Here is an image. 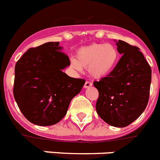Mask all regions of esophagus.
I'll return each instance as SVG.
<instances>
[{
	"mask_svg": "<svg viewBox=\"0 0 160 160\" xmlns=\"http://www.w3.org/2000/svg\"><path fill=\"white\" fill-rule=\"evenodd\" d=\"M92 87V83L90 82H86L84 84V88L85 89H87V88H90V87Z\"/></svg>",
	"mask_w": 160,
	"mask_h": 160,
	"instance_id": "esophagus-1",
	"label": "esophagus"
}]
</instances>
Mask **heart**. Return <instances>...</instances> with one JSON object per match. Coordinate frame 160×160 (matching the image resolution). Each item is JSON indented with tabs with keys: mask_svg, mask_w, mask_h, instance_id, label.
I'll return each instance as SVG.
<instances>
[{
	"mask_svg": "<svg viewBox=\"0 0 160 160\" xmlns=\"http://www.w3.org/2000/svg\"><path fill=\"white\" fill-rule=\"evenodd\" d=\"M119 60V52L111 43H92L81 47L77 51V59L70 60L72 67L77 71L88 69L94 78L109 75L116 67Z\"/></svg>",
	"mask_w": 160,
	"mask_h": 160,
	"instance_id": "b5f03b06",
	"label": "heart"
}]
</instances>
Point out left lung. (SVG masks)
<instances>
[{"mask_svg": "<svg viewBox=\"0 0 160 160\" xmlns=\"http://www.w3.org/2000/svg\"><path fill=\"white\" fill-rule=\"evenodd\" d=\"M114 42L122 56L109 75L94 82L99 93L96 111L107 124L124 128L140 116L148 105L152 69L138 47Z\"/></svg>", "mask_w": 160, "mask_h": 160, "instance_id": "obj_1", "label": "left lung"}]
</instances>
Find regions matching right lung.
Returning <instances> with one entry per match:
<instances>
[{
	"label": "right lung",
	"mask_w": 160,
	"mask_h": 160,
	"mask_svg": "<svg viewBox=\"0 0 160 160\" xmlns=\"http://www.w3.org/2000/svg\"><path fill=\"white\" fill-rule=\"evenodd\" d=\"M59 42H46L25 52L15 66L13 96L24 116L38 126L62 119L84 79L63 73L70 65Z\"/></svg>",
	"instance_id": "right-lung-1"
}]
</instances>
